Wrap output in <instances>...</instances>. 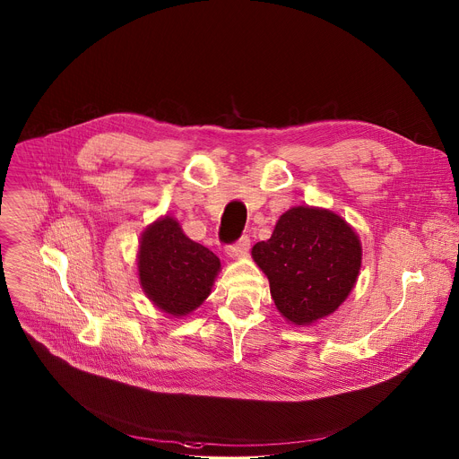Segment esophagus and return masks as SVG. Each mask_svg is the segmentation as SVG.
I'll return each instance as SVG.
<instances>
[{
    "mask_svg": "<svg viewBox=\"0 0 459 459\" xmlns=\"http://www.w3.org/2000/svg\"><path fill=\"white\" fill-rule=\"evenodd\" d=\"M249 247H251V240H249L247 237H242L237 244L228 246V247H226V253H228L230 258H242L244 255H247Z\"/></svg>",
    "mask_w": 459,
    "mask_h": 459,
    "instance_id": "34e87169",
    "label": "esophagus"
}]
</instances>
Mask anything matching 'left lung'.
I'll list each match as a JSON object with an SVG mask.
<instances>
[{"label":"left lung","instance_id":"8db88e82","mask_svg":"<svg viewBox=\"0 0 459 459\" xmlns=\"http://www.w3.org/2000/svg\"><path fill=\"white\" fill-rule=\"evenodd\" d=\"M251 256L266 275L282 318L309 327L330 316L355 288L362 244L339 213L293 206L279 217L272 237L253 247Z\"/></svg>","mask_w":459,"mask_h":459}]
</instances>
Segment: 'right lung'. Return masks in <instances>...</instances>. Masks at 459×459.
I'll use <instances>...</instances> for the list:
<instances>
[{
    "label": "right lung",
    "mask_w": 459,
    "mask_h": 459,
    "mask_svg": "<svg viewBox=\"0 0 459 459\" xmlns=\"http://www.w3.org/2000/svg\"><path fill=\"white\" fill-rule=\"evenodd\" d=\"M135 263L144 295L173 318L195 313L221 272V260L191 240L171 215H160L144 228Z\"/></svg>",
    "instance_id": "add662e5"
}]
</instances>
